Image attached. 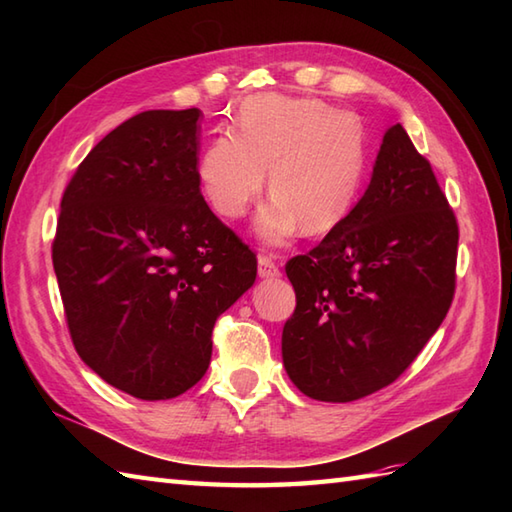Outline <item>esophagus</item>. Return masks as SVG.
<instances>
[{
    "label": "esophagus",
    "instance_id": "esophagus-1",
    "mask_svg": "<svg viewBox=\"0 0 512 512\" xmlns=\"http://www.w3.org/2000/svg\"><path fill=\"white\" fill-rule=\"evenodd\" d=\"M257 270H259V277H262V279L279 277V266L270 255H259L257 257Z\"/></svg>",
    "mask_w": 512,
    "mask_h": 512
}]
</instances>
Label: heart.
<instances>
[{"instance_id":"b5f03b06","label":"heart","mask_w":512,"mask_h":512,"mask_svg":"<svg viewBox=\"0 0 512 512\" xmlns=\"http://www.w3.org/2000/svg\"><path fill=\"white\" fill-rule=\"evenodd\" d=\"M367 140L354 114L317 99L264 94L239 105L233 134L213 138L198 158L204 202L222 220H239L266 187L257 217L268 244H284L303 226L325 233L341 224L361 191Z\"/></svg>"}]
</instances>
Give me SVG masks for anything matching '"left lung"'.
Returning a JSON list of instances; mask_svg holds the SVG:
<instances>
[{"label":"left lung","mask_w":512,"mask_h":512,"mask_svg":"<svg viewBox=\"0 0 512 512\" xmlns=\"http://www.w3.org/2000/svg\"><path fill=\"white\" fill-rule=\"evenodd\" d=\"M458 239L429 160L391 125L363 198L286 264L297 306L281 354L301 394L352 402L394 383L447 317Z\"/></svg>","instance_id":"8db88e82"}]
</instances>
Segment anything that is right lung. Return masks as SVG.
Masks as SVG:
<instances>
[{
    "instance_id": "obj_1",
    "label": "right lung",
    "mask_w": 512,
    "mask_h": 512,
    "mask_svg": "<svg viewBox=\"0 0 512 512\" xmlns=\"http://www.w3.org/2000/svg\"><path fill=\"white\" fill-rule=\"evenodd\" d=\"M200 110H149L107 134L61 198L52 264L74 350L105 383L167 400L204 376L213 325L257 257L198 184Z\"/></svg>"
}]
</instances>
